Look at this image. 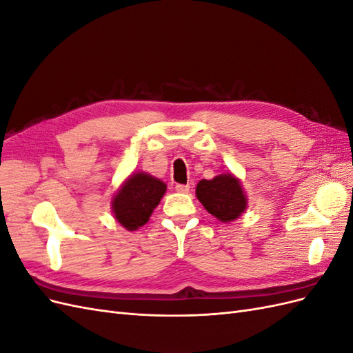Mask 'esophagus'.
<instances>
[{
  "label": "esophagus",
  "mask_w": 353,
  "mask_h": 353,
  "mask_svg": "<svg viewBox=\"0 0 353 353\" xmlns=\"http://www.w3.org/2000/svg\"><path fill=\"white\" fill-rule=\"evenodd\" d=\"M175 190L178 191V193H188V191H190V185L176 184V185H175Z\"/></svg>",
  "instance_id": "1"
}]
</instances>
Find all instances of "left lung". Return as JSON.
<instances>
[{
  "label": "left lung",
  "mask_w": 353,
  "mask_h": 353,
  "mask_svg": "<svg viewBox=\"0 0 353 353\" xmlns=\"http://www.w3.org/2000/svg\"><path fill=\"white\" fill-rule=\"evenodd\" d=\"M201 205L222 222L237 219L245 209V196L237 178L222 174L213 179H201L196 188Z\"/></svg>",
  "instance_id": "obj_1"
}]
</instances>
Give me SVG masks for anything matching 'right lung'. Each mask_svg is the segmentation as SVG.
Here are the masks:
<instances>
[{
    "label": "right lung",
    "mask_w": 353,
    "mask_h": 353,
    "mask_svg": "<svg viewBox=\"0 0 353 353\" xmlns=\"http://www.w3.org/2000/svg\"><path fill=\"white\" fill-rule=\"evenodd\" d=\"M165 191L166 184L152 175H132L112 201L114 218L126 230L135 231L150 218Z\"/></svg>",
    "instance_id": "add662e5"
}]
</instances>
